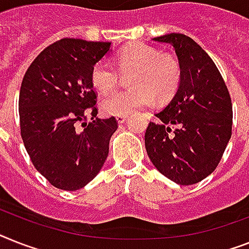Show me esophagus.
Wrapping results in <instances>:
<instances>
[{"mask_svg":"<svg viewBox=\"0 0 249 249\" xmlns=\"http://www.w3.org/2000/svg\"><path fill=\"white\" fill-rule=\"evenodd\" d=\"M116 118L117 121H118V123H123L127 120V116H124V114H120V116H117Z\"/></svg>","mask_w":249,"mask_h":249,"instance_id":"34e87169","label":"esophagus"}]
</instances>
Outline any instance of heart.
Instances as JSON below:
<instances>
[{
  "instance_id": "1",
  "label": "heart",
  "mask_w": 249,
  "mask_h": 249,
  "mask_svg": "<svg viewBox=\"0 0 249 249\" xmlns=\"http://www.w3.org/2000/svg\"><path fill=\"white\" fill-rule=\"evenodd\" d=\"M116 66L121 73L128 75L131 89L114 92L102 102L108 114H129L151 103H165L176 95L182 80V69L176 55L159 53L146 44L135 43L116 54ZM92 85L99 91L112 92L120 84V73L107 59L94 63L90 72Z\"/></svg>"
}]
</instances>
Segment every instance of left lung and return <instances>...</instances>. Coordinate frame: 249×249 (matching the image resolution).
Masks as SVG:
<instances>
[{
	"mask_svg": "<svg viewBox=\"0 0 249 249\" xmlns=\"http://www.w3.org/2000/svg\"><path fill=\"white\" fill-rule=\"evenodd\" d=\"M154 40L173 46L182 80L172 102L147 126V155L170 180L198 183L216 169L231 137V95L216 65L194 39L172 33Z\"/></svg>",
	"mask_w": 249,
	"mask_h": 249,
	"instance_id": "8db88e82",
	"label": "left lung"
}]
</instances>
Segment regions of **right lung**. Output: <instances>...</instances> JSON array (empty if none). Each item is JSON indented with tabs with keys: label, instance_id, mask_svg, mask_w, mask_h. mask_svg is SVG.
Segmentation results:
<instances>
[{
	"label": "right lung",
	"instance_id": "obj_1",
	"mask_svg": "<svg viewBox=\"0 0 249 249\" xmlns=\"http://www.w3.org/2000/svg\"><path fill=\"white\" fill-rule=\"evenodd\" d=\"M110 43L63 38L43 49L26 70L18 96L20 133L33 165L59 190L83 188L99 173L118 127L96 118L90 72ZM92 116L87 122V114Z\"/></svg>",
	"mask_w": 249,
	"mask_h": 249
}]
</instances>
